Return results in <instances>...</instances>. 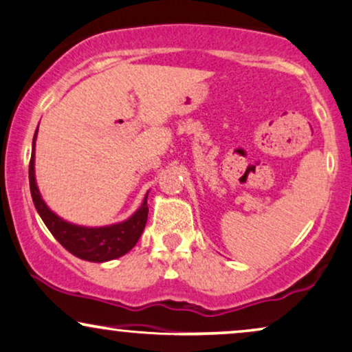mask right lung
Here are the masks:
<instances>
[{
	"instance_id": "add662e5",
	"label": "right lung",
	"mask_w": 352,
	"mask_h": 352,
	"mask_svg": "<svg viewBox=\"0 0 352 352\" xmlns=\"http://www.w3.org/2000/svg\"><path fill=\"white\" fill-rule=\"evenodd\" d=\"M36 135L32 140V156H30L29 163V186H30V196H32L34 206L50 230V233L56 238V241L63 246L65 250L70 251L76 258L85 259L91 263H104L111 261V259L120 258L125 253H129L133 246L137 245L138 238L142 236L143 228L146 225L148 219V204H146V192L143 199L140 209L133 214L125 222L109 225V227H80V225H73L70 222H65L58 215L54 214L38 192L36 183V171H34V146H36Z\"/></svg>"
}]
</instances>
